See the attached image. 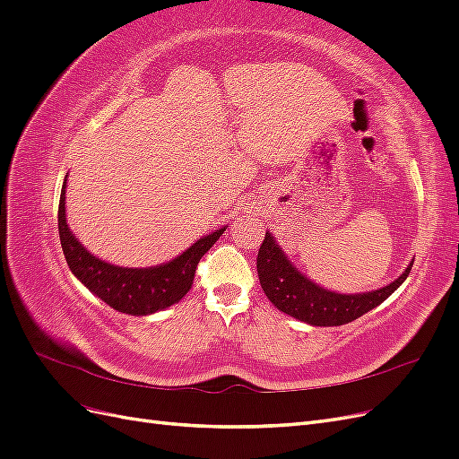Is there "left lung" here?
Returning a JSON list of instances; mask_svg holds the SVG:
<instances>
[{"label":"left lung","instance_id":"left-lung-1","mask_svg":"<svg viewBox=\"0 0 459 459\" xmlns=\"http://www.w3.org/2000/svg\"><path fill=\"white\" fill-rule=\"evenodd\" d=\"M411 264L413 262H410L408 268L386 287L354 295L335 293V290L319 287L310 277L304 275L287 258L281 247L273 239V235L266 231V238H264L258 251L256 270L262 290L277 310L293 316L308 325L333 327L354 322L359 316L379 307L383 300L391 297L406 281Z\"/></svg>","mask_w":459,"mask_h":459}]
</instances>
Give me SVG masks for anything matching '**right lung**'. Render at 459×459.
I'll return each mask as SVG.
<instances>
[{"label":"right lung","mask_w":459,"mask_h":459,"mask_svg":"<svg viewBox=\"0 0 459 459\" xmlns=\"http://www.w3.org/2000/svg\"><path fill=\"white\" fill-rule=\"evenodd\" d=\"M66 179L59 201V239L68 268L80 283H84L95 297L128 316H151L182 300L193 285L199 260L220 239L228 226L197 239L187 251L170 262L151 268H122L93 256L82 245L66 224L65 212Z\"/></svg>","instance_id":"right-lung-1"}]
</instances>
